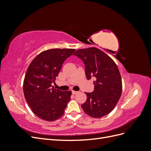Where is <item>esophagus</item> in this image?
I'll list each match as a JSON object with an SVG mask.
<instances>
[{"instance_id":"obj_1","label":"esophagus","mask_w":151,"mask_h":151,"mask_svg":"<svg viewBox=\"0 0 151 151\" xmlns=\"http://www.w3.org/2000/svg\"><path fill=\"white\" fill-rule=\"evenodd\" d=\"M72 93L73 94H77L79 93V91H72Z\"/></svg>"}]
</instances>
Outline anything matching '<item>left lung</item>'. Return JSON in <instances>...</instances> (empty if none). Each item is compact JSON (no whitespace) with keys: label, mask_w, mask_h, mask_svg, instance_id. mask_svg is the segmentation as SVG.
<instances>
[{"label":"left lung","mask_w":151,"mask_h":151,"mask_svg":"<svg viewBox=\"0 0 151 151\" xmlns=\"http://www.w3.org/2000/svg\"><path fill=\"white\" fill-rule=\"evenodd\" d=\"M74 55L84 62L87 79L94 77V90L86 93L87 99L81 105L89 116L98 118L115 108L122 91L120 73L113 59L96 47L77 50Z\"/></svg>","instance_id":"left-lung-1"}]
</instances>
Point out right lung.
Returning <instances> with one entry per match:
<instances>
[{"instance_id":"1","label":"right lung","mask_w":151,"mask_h":151,"mask_svg":"<svg viewBox=\"0 0 151 151\" xmlns=\"http://www.w3.org/2000/svg\"><path fill=\"white\" fill-rule=\"evenodd\" d=\"M53 48L39 53L29 64L23 82L24 95L32 111L41 119L53 122L64 113L70 100V91L52 87L63 62L75 51Z\"/></svg>"}]
</instances>
